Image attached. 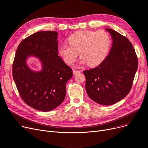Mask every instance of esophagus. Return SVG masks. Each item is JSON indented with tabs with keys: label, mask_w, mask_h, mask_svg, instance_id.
Segmentation results:
<instances>
[{
	"label": "esophagus",
	"mask_w": 148,
	"mask_h": 148,
	"mask_svg": "<svg viewBox=\"0 0 148 148\" xmlns=\"http://www.w3.org/2000/svg\"><path fill=\"white\" fill-rule=\"evenodd\" d=\"M73 74H74V75H76V74H77L78 73H80L81 71H76V70H73Z\"/></svg>",
	"instance_id": "34e87169"
}]
</instances>
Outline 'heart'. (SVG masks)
<instances>
[{
  "label": "heart",
  "instance_id": "1",
  "mask_svg": "<svg viewBox=\"0 0 148 148\" xmlns=\"http://www.w3.org/2000/svg\"><path fill=\"white\" fill-rule=\"evenodd\" d=\"M67 42L69 45L62 44L58 49L59 55L66 64L73 65L80 54L81 64L88 63L90 66H96L106 58L111 38L104 30H81L69 36Z\"/></svg>",
  "mask_w": 148,
  "mask_h": 148
}]
</instances>
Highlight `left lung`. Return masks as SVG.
Masks as SVG:
<instances>
[{
  "mask_svg": "<svg viewBox=\"0 0 148 148\" xmlns=\"http://www.w3.org/2000/svg\"><path fill=\"white\" fill-rule=\"evenodd\" d=\"M112 45L109 54L98 66L83 73L86 90L95 103L110 106L125 98L131 90L138 66L133 45L128 39L111 29Z\"/></svg>",
  "mask_w": 148,
  "mask_h": 148,
  "instance_id": "left-lung-1",
  "label": "left lung"
}]
</instances>
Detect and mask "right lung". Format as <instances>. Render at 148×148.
Returning a JSON list of instances; mask_svg holds the SVG:
<instances>
[{"label": "right lung", "mask_w": 148, "mask_h": 148, "mask_svg": "<svg viewBox=\"0 0 148 148\" xmlns=\"http://www.w3.org/2000/svg\"><path fill=\"white\" fill-rule=\"evenodd\" d=\"M58 33L41 31L23 40L15 53L13 79L23 100L42 112L51 111L64 101L66 83L73 76L70 68L58 56ZM30 57L40 61V71L27 64Z\"/></svg>", "instance_id": "add662e5"}]
</instances>
